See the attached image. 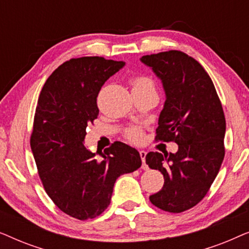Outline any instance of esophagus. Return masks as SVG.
Masks as SVG:
<instances>
[{
	"instance_id": "esophagus-1",
	"label": "esophagus",
	"mask_w": 249,
	"mask_h": 249,
	"mask_svg": "<svg viewBox=\"0 0 249 249\" xmlns=\"http://www.w3.org/2000/svg\"><path fill=\"white\" fill-rule=\"evenodd\" d=\"M139 155H141V158H142V170H147V169H148V165L146 164V163H145L146 152H145V151H139Z\"/></svg>"
}]
</instances>
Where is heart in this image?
<instances>
[{
	"instance_id": "1",
	"label": "heart",
	"mask_w": 249,
	"mask_h": 249,
	"mask_svg": "<svg viewBox=\"0 0 249 249\" xmlns=\"http://www.w3.org/2000/svg\"><path fill=\"white\" fill-rule=\"evenodd\" d=\"M131 84L134 88H142L147 86L154 87L153 81L149 79L148 77H145V76L134 77L131 79ZM134 88H132V89H134ZM125 137H127L129 141H131L132 142H139L142 138V131L137 127H130L125 130Z\"/></svg>"
}]
</instances>
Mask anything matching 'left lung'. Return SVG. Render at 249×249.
Returning <instances> with one entry per match:
<instances>
[{
  "mask_svg": "<svg viewBox=\"0 0 249 249\" xmlns=\"http://www.w3.org/2000/svg\"><path fill=\"white\" fill-rule=\"evenodd\" d=\"M162 81L165 102L156 141L175 142L178 152H149L146 164L159 170L164 185L149 196L153 205L180 213L209 192L224 158L226 118L213 81L204 68L180 51L142 56Z\"/></svg>",
  "mask_w": 249,
  "mask_h": 249,
  "instance_id": "left-lung-1",
  "label": "left lung"
}]
</instances>
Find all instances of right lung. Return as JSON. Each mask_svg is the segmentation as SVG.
Returning a JSON list of instances; mask_svg holds the SVG:
<instances>
[{"instance_id": "add662e5", "label": "right lung", "mask_w": 249, "mask_h": 249, "mask_svg": "<svg viewBox=\"0 0 249 249\" xmlns=\"http://www.w3.org/2000/svg\"><path fill=\"white\" fill-rule=\"evenodd\" d=\"M124 66L101 56L71 59L47 78L37 102L30 146L39 178L53 203L74 219L103 213L115 180L142 165L137 149L127 144L115 142L104 153H91L84 141L100 112L102 86Z\"/></svg>"}]
</instances>
